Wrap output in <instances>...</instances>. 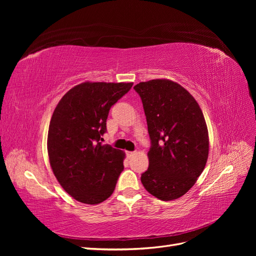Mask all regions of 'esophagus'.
<instances>
[{"label":"esophagus","mask_w":256,"mask_h":256,"mask_svg":"<svg viewBox=\"0 0 256 256\" xmlns=\"http://www.w3.org/2000/svg\"><path fill=\"white\" fill-rule=\"evenodd\" d=\"M134 152H127V156H128V157L134 156Z\"/></svg>","instance_id":"34e87169"}]
</instances>
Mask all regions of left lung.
<instances>
[{
    "label": "left lung",
    "mask_w": 256,
    "mask_h": 256,
    "mask_svg": "<svg viewBox=\"0 0 256 256\" xmlns=\"http://www.w3.org/2000/svg\"><path fill=\"white\" fill-rule=\"evenodd\" d=\"M140 95L152 146L144 188L161 200L182 196L206 166L209 138L202 110L190 92L168 79L140 82Z\"/></svg>",
    "instance_id": "8db88e82"
}]
</instances>
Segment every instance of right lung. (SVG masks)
Masks as SVG:
<instances>
[{"label":"right lung","mask_w":256,"mask_h":256,"mask_svg":"<svg viewBox=\"0 0 256 256\" xmlns=\"http://www.w3.org/2000/svg\"><path fill=\"white\" fill-rule=\"evenodd\" d=\"M132 85L83 82L62 97L52 114L47 141L50 166L60 184L78 202L99 204L115 189L125 152L100 140L111 106Z\"/></svg>","instance_id":"add662e5"}]
</instances>
